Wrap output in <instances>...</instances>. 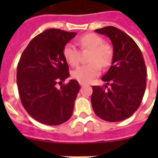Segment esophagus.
<instances>
[{"mask_svg":"<svg viewBox=\"0 0 158 158\" xmlns=\"http://www.w3.org/2000/svg\"><path fill=\"white\" fill-rule=\"evenodd\" d=\"M79 84H80V85L82 87H83V86H85V85H86V84L83 83V82H80V83H79Z\"/></svg>","mask_w":158,"mask_h":158,"instance_id":"obj_1","label":"esophagus"}]
</instances>
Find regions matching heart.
Returning <instances> with one entry per match:
<instances>
[{"mask_svg":"<svg viewBox=\"0 0 158 158\" xmlns=\"http://www.w3.org/2000/svg\"><path fill=\"white\" fill-rule=\"evenodd\" d=\"M77 43L82 49L91 50L89 63L76 68L72 72V76L80 82L87 83L101 73V66L108 67L113 59V49L109 44L95 33H87L78 38ZM66 61L72 66H76L80 61V52L73 44H67L63 49Z\"/></svg>","mask_w":158,"mask_h":158,"instance_id":"1","label":"heart"}]
</instances>
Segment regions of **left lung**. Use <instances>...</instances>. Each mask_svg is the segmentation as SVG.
<instances>
[{"label": "left lung", "instance_id": "8db88e82", "mask_svg": "<svg viewBox=\"0 0 158 158\" xmlns=\"http://www.w3.org/2000/svg\"><path fill=\"white\" fill-rule=\"evenodd\" d=\"M95 32L109 38L113 59L109 71L102 77L106 85L92 86V109L103 120L120 122L131 116L141 105L146 89L145 63L141 49L125 32L111 26ZM109 82L111 87L108 88Z\"/></svg>", "mask_w": 158, "mask_h": 158}]
</instances>
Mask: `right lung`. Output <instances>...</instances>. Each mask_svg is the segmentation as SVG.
Segmentation results:
<instances>
[{
  "instance_id": "right-lung-1",
  "label": "right lung",
  "mask_w": 158,
  "mask_h": 158,
  "mask_svg": "<svg viewBox=\"0 0 158 158\" xmlns=\"http://www.w3.org/2000/svg\"><path fill=\"white\" fill-rule=\"evenodd\" d=\"M76 34L47 30L30 41L20 56L17 72L20 100L28 114L42 124L60 125L73 114L79 82L71 79L60 89L57 84L69 76L63 49Z\"/></svg>"
}]
</instances>
